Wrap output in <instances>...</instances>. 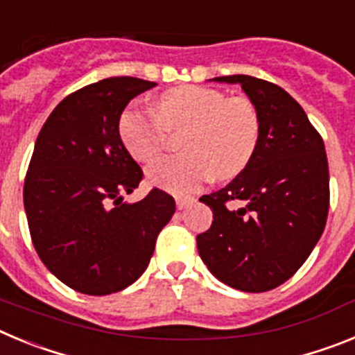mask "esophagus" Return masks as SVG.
I'll list each match as a JSON object with an SVG mask.
<instances>
[{"instance_id": "esophagus-1", "label": "esophagus", "mask_w": 355, "mask_h": 355, "mask_svg": "<svg viewBox=\"0 0 355 355\" xmlns=\"http://www.w3.org/2000/svg\"><path fill=\"white\" fill-rule=\"evenodd\" d=\"M193 197H175V206H178V209H184L187 206H190L193 202Z\"/></svg>"}]
</instances>
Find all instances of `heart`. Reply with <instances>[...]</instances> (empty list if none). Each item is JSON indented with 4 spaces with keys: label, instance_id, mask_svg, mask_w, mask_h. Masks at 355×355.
I'll return each instance as SVG.
<instances>
[{
    "label": "heart",
    "instance_id": "obj_1",
    "mask_svg": "<svg viewBox=\"0 0 355 355\" xmlns=\"http://www.w3.org/2000/svg\"><path fill=\"white\" fill-rule=\"evenodd\" d=\"M187 128L181 156L165 158L147 171L153 184L190 193L205 181L240 174L258 149L261 122L249 97L187 85L163 94L155 110L130 105L119 117V137L140 163H153L167 146V131Z\"/></svg>",
    "mask_w": 355,
    "mask_h": 355
}]
</instances>
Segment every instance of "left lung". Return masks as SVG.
<instances>
[{"label": "left lung", "instance_id": "1", "mask_svg": "<svg viewBox=\"0 0 355 355\" xmlns=\"http://www.w3.org/2000/svg\"><path fill=\"white\" fill-rule=\"evenodd\" d=\"M240 83L259 114L258 149L218 192L200 197L213 222L197 236L200 259L218 281L249 293L268 291L299 270L324 233L329 165L324 140L302 106L277 85L247 74Z\"/></svg>", "mask_w": 355, "mask_h": 355}]
</instances>
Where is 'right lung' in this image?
Returning <instances> with one entry per match:
<instances>
[{"label":"right lung","instance_id":"obj_1","mask_svg":"<svg viewBox=\"0 0 355 355\" xmlns=\"http://www.w3.org/2000/svg\"><path fill=\"white\" fill-rule=\"evenodd\" d=\"M153 87L131 76L87 85L53 110L37 137L23 190L31 241L48 270L80 293L133 284L175 211L159 188L124 202L144 172L121 142L119 117Z\"/></svg>","mask_w":355,"mask_h":355}]
</instances>
